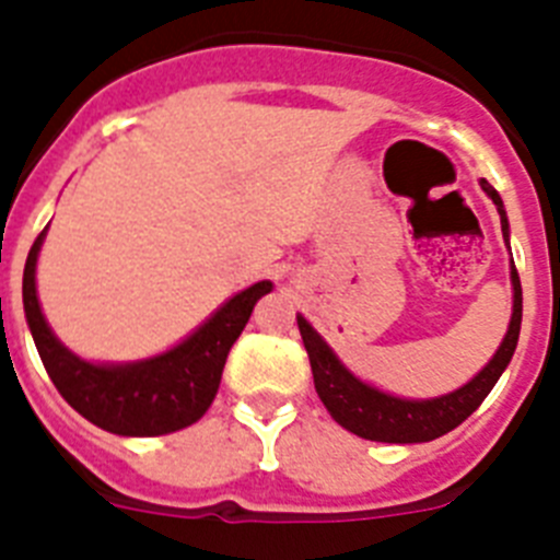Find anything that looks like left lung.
I'll return each instance as SVG.
<instances>
[{"mask_svg":"<svg viewBox=\"0 0 560 560\" xmlns=\"http://www.w3.org/2000/svg\"><path fill=\"white\" fill-rule=\"evenodd\" d=\"M479 185L488 192V199L497 205L504 244H508L511 241V224H508V212H504L502 199H499V192L485 179ZM511 325H508V334H504L502 345L493 353V359L468 384H463L454 393L423 400L398 398V395H389L384 389L368 384V381H361L359 375H353L341 364L339 355L330 350V345L323 336L311 328L308 319L303 314H296V325H300L303 345L311 359L316 395H319V400H323L325 409L330 412V418L339 427L348 429V432L359 434L364 440H375V443H429V440L443 438L446 432L457 429L488 398V393L493 389L499 375L511 364L513 350L518 345V330H522V283H518L516 266H511Z\"/></svg>","mask_w":560,"mask_h":560,"instance_id":"8db88e82","label":"left lung"}]
</instances>
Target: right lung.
I'll use <instances>...</instances> for the list:
<instances>
[{
	"mask_svg": "<svg viewBox=\"0 0 560 560\" xmlns=\"http://www.w3.org/2000/svg\"><path fill=\"white\" fill-rule=\"evenodd\" d=\"M44 235L47 230L36 237L24 264L22 300L38 355L63 400L89 423L122 438H156L196 423L219 393L226 353L249 323L252 308L271 291L269 280L237 291L165 353L122 364L86 361L61 345L38 305L36 264Z\"/></svg>",
	"mask_w": 560,
	"mask_h": 560,
	"instance_id": "add662e5",
	"label": "right lung"
}]
</instances>
